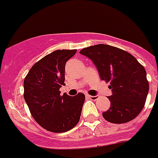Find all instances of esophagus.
<instances>
[{
  "instance_id": "esophagus-1",
  "label": "esophagus",
  "mask_w": 158,
  "mask_h": 158,
  "mask_svg": "<svg viewBox=\"0 0 158 158\" xmlns=\"http://www.w3.org/2000/svg\"><path fill=\"white\" fill-rule=\"evenodd\" d=\"M88 97L89 99L92 100V101H96V100L98 99V96H90V95H88Z\"/></svg>"
}]
</instances>
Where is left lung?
Listing matches in <instances>:
<instances>
[{
  "label": "left lung",
  "mask_w": 158,
  "mask_h": 158,
  "mask_svg": "<svg viewBox=\"0 0 158 158\" xmlns=\"http://www.w3.org/2000/svg\"><path fill=\"white\" fill-rule=\"evenodd\" d=\"M80 53L97 66L101 80L110 83V107L102 114L106 121L121 124L136 118L143 110L148 92L146 70L134 56L107 44L84 48Z\"/></svg>",
  "instance_id": "left-lung-1"
}]
</instances>
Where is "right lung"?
<instances>
[{"instance_id":"right-lung-1","label":"right lung","mask_w":158,"mask_h":158,"mask_svg":"<svg viewBox=\"0 0 158 158\" xmlns=\"http://www.w3.org/2000/svg\"><path fill=\"white\" fill-rule=\"evenodd\" d=\"M76 49L56 50L31 68L23 82V97L33 118L45 130L61 133L79 123L84 94L61 95L65 83V65Z\"/></svg>"}]
</instances>
